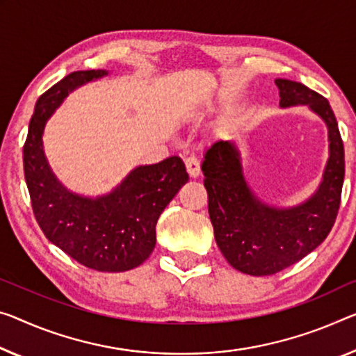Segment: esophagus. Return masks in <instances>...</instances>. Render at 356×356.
<instances>
[{
  "label": "esophagus",
  "mask_w": 356,
  "mask_h": 356,
  "mask_svg": "<svg viewBox=\"0 0 356 356\" xmlns=\"http://www.w3.org/2000/svg\"><path fill=\"white\" fill-rule=\"evenodd\" d=\"M184 163H186V170H188L191 178L199 177V175H200V162H199V159H197L194 154H191V156L186 157Z\"/></svg>",
  "instance_id": "1"
}]
</instances>
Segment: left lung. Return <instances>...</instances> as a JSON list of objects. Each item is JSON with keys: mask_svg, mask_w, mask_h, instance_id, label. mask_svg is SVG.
I'll return each mask as SVG.
<instances>
[{"mask_svg": "<svg viewBox=\"0 0 356 356\" xmlns=\"http://www.w3.org/2000/svg\"><path fill=\"white\" fill-rule=\"evenodd\" d=\"M275 84L280 108L305 105L326 124L330 157L315 193L285 209L262 202L245 178L234 141H215L202 162L216 245L234 269L254 277L286 269L323 242L334 226L346 173L342 138L330 102L296 81L275 79Z\"/></svg>", "mask_w": 356, "mask_h": 356, "instance_id": "1", "label": "left lung"}]
</instances>
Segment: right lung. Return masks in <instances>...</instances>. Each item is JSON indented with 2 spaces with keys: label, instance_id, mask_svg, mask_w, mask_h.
I'll use <instances>...</instances> for the list:
<instances>
[{
  "label": "right lung",
  "instance_id": "obj_1",
  "mask_svg": "<svg viewBox=\"0 0 356 356\" xmlns=\"http://www.w3.org/2000/svg\"><path fill=\"white\" fill-rule=\"evenodd\" d=\"M103 76L106 70L74 71L38 98L24 145V172L33 213L49 242L89 269L124 272L149 258L157 220L189 175L172 156L135 167L103 195L76 194L60 183L42 146L46 124L68 94Z\"/></svg>",
  "mask_w": 356,
  "mask_h": 356
}]
</instances>
